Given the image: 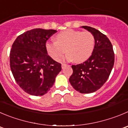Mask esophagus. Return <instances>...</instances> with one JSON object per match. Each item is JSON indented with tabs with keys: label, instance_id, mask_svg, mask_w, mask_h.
<instances>
[{
	"label": "esophagus",
	"instance_id": "esophagus-1",
	"mask_svg": "<svg viewBox=\"0 0 128 128\" xmlns=\"http://www.w3.org/2000/svg\"><path fill=\"white\" fill-rule=\"evenodd\" d=\"M66 66V64H62V68H65V66Z\"/></svg>",
	"mask_w": 128,
	"mask_h": 128
}]
</instances>
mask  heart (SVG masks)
<instances>
[{
    "instance_id": "b5f03b06",
    "label": "heart",
    "mask_w": 128,
    "mask_h": 128,
    "mask_svg": "<svg viewBox=\"0 0 128 128\" xmlns=\"http://www.w3.org/2000/svg\"><path fill=\"white\" fill-rule=\"evenodd\" d=\"M54 42H47L45 48L54 60L58 61L65 52L63 60L81 63L90 58L95 47V38L90 32L64 30L54 36Z\"/></svg>"
}]
</instances>
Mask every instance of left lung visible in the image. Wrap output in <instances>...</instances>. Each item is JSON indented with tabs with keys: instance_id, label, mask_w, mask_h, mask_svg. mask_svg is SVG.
Listing matches in <instances>:
<instances>
[{
	"instance_id": "8db88e82",
	"label": "left lung",
	"mask_w": 128,
	"mask_h": 128,
	"mask_svg": "<svg viewBox=\"0 0 128 128\" xmlns=\"http://www.w3.org/2000/svg\"><path fill=\"white\" fill-rule=\"evenodd\" d=\"M90 32L95 38V47L90 58L83 63L72 65L69 78L78 92L89 94L99 89L109 78L114 63L112 45L106 35L90 26H81Z\"/></svg>"
}]
</instances>
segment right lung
I'll return each instance as SVG.
<instances>
[{"label": "right lung", "mask_w": 128, "mask_h": 128, "mask_svg": "<svg viewBox=\"0 0 128 128\" xmlns=\"http://www.w3.org/2000/svg\"><path fill=\"white\" fill-rule=\"evenodd\" d=\"M56 31L33 29L18 36L10 52V66L17 84L30 95L41 96L50 90L62 65L48 54L46 41Z\"/></svg>", "instance_id": "right-lung-1"}]
</instances>
